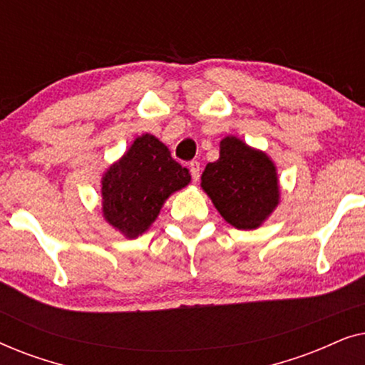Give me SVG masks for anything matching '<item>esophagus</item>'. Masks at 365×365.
Instances as JSON below:
<instances>
[{"label": "esophagus", "mask_w": 365, "mask_h": 365, "mask_svg": "<svg viewBox=\"0 0 365 365\" xmlns=\"http://www.w3.org/2000/svg\"><path fill=\"white\" fill-rule=\"evenodd\" d=\"M189 171H191V178L194 182L199 181V173H201V166H199L197 161L189 163Z\"/></svg>", "instance_id": "1"}]
</instances>
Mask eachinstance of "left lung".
Listing matches in <instances>:
<instances>
[{"label": "left lung", "mask_w": 365, "mask_h": 365, "mask_svg": "<svg viewBox=\"0 0 365 365\" xmlns=\"http://www.w3.org/2000/svg\"><path fill=\"white\" fill-rule=\"evenodd\" d=\"M201 179L221 216L237 229H256L279 202L272 161L237 138L222 139L219 159L207 164Z\"/></svg>", "instance_id": "obj_1"}]
</instances>
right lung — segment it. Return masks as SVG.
<instances>
[{
  "mask_svg": "<svg viewBox=\"0 0 365 365\" xmlns=\"http://www.w3.org/2000/svg\"><path fill=\"white\" fill-rule=\"evenodd\" d=\"M189 181V169L174 161L159 139L144 134L104 174V217L128 237H136L154 222L169 194Z\"/></svg>",
  "mask_w": 365,
  "mask_h": 365,
  "instance_id": "1",
  "label": "right lung"
}]
</instances>
